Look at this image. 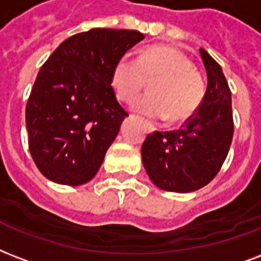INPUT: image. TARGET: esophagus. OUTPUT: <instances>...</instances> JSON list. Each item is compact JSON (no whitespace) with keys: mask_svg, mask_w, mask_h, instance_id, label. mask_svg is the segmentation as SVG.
I'll return each instance as SVG.
<instances>
[{"mask_svg":"<svg viewBox=\"0 0 261 261\" xmlns=\"http://www.w3.org/2000/svg\"><path fill=\"white\" fill-rule=\"evenodd\" d=\"M147 126H148L149 132H153V130H155V128H153L152 124H149V122H148V124H147Z\"/></svg>","mask_w":261,"mask_h":261,"instance_id":"obj_1","label":"esophagus"}]
</instances>
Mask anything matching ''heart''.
Listing matches in <instances>:
<instances>
[{
    "instance_id": "b5f03b06",
    "label": "heart",
    "mask_w": 261,
    "mask_h": 261,
    "mask_svg": "<svg viewBox=\"0 0 261 261\" xmlns=\"http://www.w3.org/2000/svg\"><path fill=\"white\" fill-rule=\"evenodd\" d=\"M149 83V95L132 103L135 112L156 120L169 118L171 124L191 120L205 95L201 74L178 48L158 44L145 48L132 60L128 56L116 62L112 87L122 102L136 98Z\"/></svg>"
}]
</instances>
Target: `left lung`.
Returning <instances> with one entry per match:
<instances>
[{
  "label": "left lung",
  "mask_w": 261,
  "mask_h": 261,
  "mask_svg": "<svg viewBox=\"0 0 261 261\" xmlns=\"http://www.w3.org/2000/svg\"><path fill=\"white\" fill-rule=\"evenodd\" d=\"M208 76L203 102L178 130L148 135L141 158L149 179L163 191L188 193L211 182L233 140L231 91L221 65L200 48Z\"/></svg>",
  "instance_id": "1"
}]
</instances>
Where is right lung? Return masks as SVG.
Here are the masks:
<instances>
[{
    "label": "right lung",
    "mask_w": 261,
    "mask_h": 261,
    "mask_svg": "<svg viewBox=\"0 0 261 261\" xmlns=\"http://www.w3.org/2000/svg\"><path fill=\"white\" fill-rule=\"evenodd\" d=\"M144 39L135 30L92 28L64 40L40 68L25 108L28 147L50 181L94 178L128 113L112 87L116 62Z\"/></svg>",
    "instance_id": "1"
}]
</instances>
